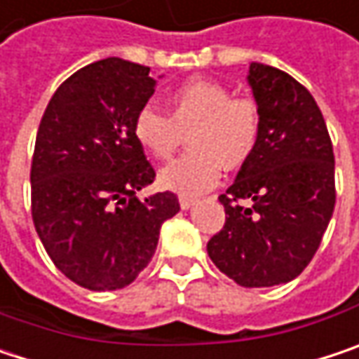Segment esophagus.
<instances>
[{"mask_svg": "<svg viewBox=\"0 0 359 359\" xmlns=\"http://www.w3.org/2000/svg\"><path fill=\"white\" fill-rule=\"evenodd\" d=\"M196 202H198V198H194V196H180V206H182L184 210H190Z\"/></svg>", "mask_w": 359, "mask_h": 359, "instance_id": "1", "label": "esophagus"}]
</instances>
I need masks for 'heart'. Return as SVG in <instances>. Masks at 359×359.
<instances>
[{
    "label": "heart",
    "mask_w": 359,
    "mask_h": 359,
    "mask_svg": "<svg viewBox=\"0 0 359 359\" xmlns=\"http://www.w3.org/2000/svg\"><path fill=\"white\" fill-rule=\"evenodd\" d=\"M169 112L151 106L135 118V139L157 161H167L188 137L190 153L167 165L159 182L167 190L194 196L212 188L224 169L251 157L259 139V108L253 97H237L212 79H192L167 97Z\"/></svg>",
    "instance_id": "obj_1"
}]
</instances>
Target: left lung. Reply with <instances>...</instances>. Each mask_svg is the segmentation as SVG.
I'll return each mask as SVG.
<instances>
[{"label": "left lung", "mask_w": 359, "mask_h": 359, "mask_svg": "<svg viewBox=\"0 0 359 359\" xmlns=\"http://www.w3.org/2000/svg\"><path fill=\"white\" fill-rule=\"evenodd\" d=\"M259 139L218 200L224 226L208 245L212 264L245 288L294 280L319 249L335 208V157L315 97L288 73L249 65Z\"/></svg>", "instance_id": "8db88e82"}]
</instances>
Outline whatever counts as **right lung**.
Returning a JSON list of instances; mask_svg holds the SVG:
<instances>
[{
	"mask_svg": "<svg viewBox=\"0 0 359 359\" xmlns=\"http://www.w3.org/2000/svg\"><path fill=\"white\" fill-rule=\"evenodd\" d=\"M151 69L108 57L73 73L50 97L32 157V220L53 264L104 292L149 266L177 196L137 194L155 180L135 118L155 93Z\"/></svg>",
	"mask_w": 359,
	"mask_h": 359,
	"instance_id": "add662e5",
	"label": "right lung"
}]
</instances>
